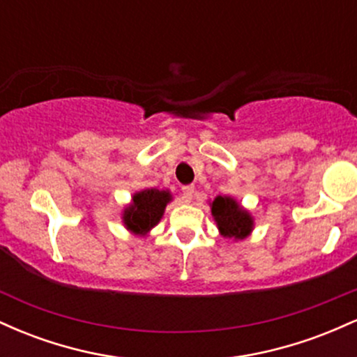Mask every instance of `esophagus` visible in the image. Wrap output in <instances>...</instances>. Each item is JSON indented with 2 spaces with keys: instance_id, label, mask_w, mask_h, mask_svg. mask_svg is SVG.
Wrapping results in <instances>:
<instances>
[{
  "instance_id": "obj_1",
  "label": "esophagus",
  "mask_w": 357,
  "mask_h": 357,
  "mask_svg": "<svg viewBox=\"0 0 357 357\" xmlns=\"http://www.w3.org/2000/svg\"><path fill=\"white\" fill-rule=\"evenodd\" d=\"M192 195H195V186H183L181 188V199L184 203H190L192 199Z\"/></svg>"
}]
</instances>
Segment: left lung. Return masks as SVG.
<instances>
[{
  "mask_svg": "<svg viewBox=\"0 0 357 357\" xmlns=\"http://www.w3.org/2000/svg\"><path fill=\"white\" fill-rule=\"evenodd\" d=\"M211 215L225 238L243 240L253 228V220L230 196H216L211 203Z\"/></svg>",
  "mask_w": 357,
  "mask_h": 357,
  "instance_id": "left-lung-1",
  "label": "left lung"
}]
</instances>
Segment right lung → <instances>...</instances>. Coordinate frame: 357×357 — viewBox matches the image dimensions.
Returning <instances> with one entry per match:
<instances>
[{
	"mask_svg": "<svg viewBox=\"0 0 357 357\" xmlns=\"http://www.w3.org/2000/svg\"><path fill=\"white\" fill-rule=\"evenodd\" d=\"M171 202L169 191L144 190L136 192L132 204L124 210V225L127 230L137 235H146L162 218L166 204Z\"/></svg>",
	"mask_w": 357,
	"mask_h": 357,
	"instance_id": "1",
	"label": "right lung"
}]
</instances>
